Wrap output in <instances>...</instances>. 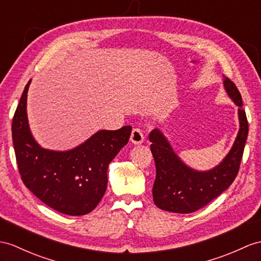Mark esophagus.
<instances>
[{
	"instance_id": "esophagus-1",
	"label": "esophagus",
	"mask_w": 261,
	"mask_h": 261,
	"mask_svg": "<svg viewBox=\"0 0 261 261\" xmlns=\"http://www.w3.org/2000/svg\"><path fill=\"white\" fill-rule=\"evenodd\" d=\"M130 142L134 144H142L144 142V134L142 129L134 128L130 134Z\"/></svg>"
}]
</instances>
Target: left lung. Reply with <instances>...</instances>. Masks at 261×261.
<instances>
[{"label":"left lung","mask_w":261,"mask_h":261,"mask_svg":"<svg viewBox=\"0 0 261 261\" xmlns=\"http://www.w3.org/2000/svg\"><path fill=\"white\" fill-rule=\"evenodd\" d=\"M224 86L229 97L238 106L239 132L229 152L213 169L199 171L190 168L177 156L160 129L150 132V150L156 165L152 198L155 205L163 211L178 214L194 213L225 192L236 178L248 136V120L236 85L225 77Z\"/></svg>","instance_id":"left-lung-1"}]
</instances>
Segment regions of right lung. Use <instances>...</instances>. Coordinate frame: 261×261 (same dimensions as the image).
Instances as JSON below:
<instances>
[{
	"mask_svg": "<svg viewBox=\"0 0 261 261\" xmlns=\"http://www.w3.org/2000/svg\"><path fill=\"white\" fill-rule=\"evenodd\" d=\"M31 81L24 88L12 122V137L21 178L48 207L69 216L91 213L107 188V168L128 143L130 126L98 130L77 147L49 150L36 143L30 130L27 100Z\"/></svg>",
	"mask_w": 261,
	"mask_h": 261,
	"instance_id": "obj_1",
	"label": "right lung"
}]
</instances>
